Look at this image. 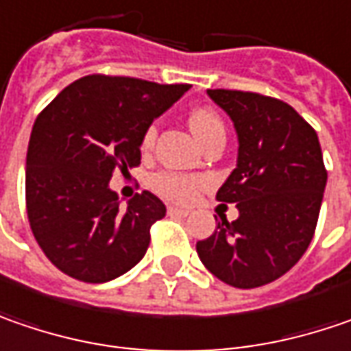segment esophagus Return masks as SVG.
<instances>
[{"mask_svg": "<svg viewBox=\"0 0 351 351\" xmlns=\"http://www.w3.org/2000/svg\"><path fill=\"white\" fill-rule=\"evenodd\" d=\"M167 214L169 216H178V218H186L191 214V210L189 208H178V206H169L167 208Z\"/></svg>", "mask_w": 351, "mask_h": 351, "instance_id": "obj_1", "label": "esophagus"}]
</instances>
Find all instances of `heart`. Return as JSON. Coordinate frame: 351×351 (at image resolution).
Returning <instances> with one entry per match:
<instances>
[{
  "label": "heart",
  "instance_id": "1",
  "mask_svg": "<svg viewBox=\"0 0 351 351\" xmlns=\"http://www.w3.org/2000/svg\"><path fill=\"white\" fill-rule=\"evenodd\" d=\"M191 128L194 135L198 137V141H202L212 131L223 130V123L216 112H212L208 108H198L191 115ZM155 137H157V128L149 125L143 133L141 147L151 149L155 143ZM198 186H200V178H196V176L178 175V173H169V171H162V173L151 176V189L160 194L162 198L175 200V202H189L196 194Z\"/></svg>",
  "mask_w": 351,
  "mask_h": 351
}]
</instances>
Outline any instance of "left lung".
Listing matches in <instances>:
<instances>
[{"label": "left lung", "instance_id": "obj_1", "mask_svg": "<svg viewBox=\"0 0 351 351\" xmlns=\"http://www.w3.org/2000/svg\"><path fill=\"white\" fill-rule=\"evenodd\" d=\"M237 133V165L216 198L236 204L216 232L196 243L204 267L237 289L285 275L316 230L328 173L316 131L281 99L239 90H208Z\"/></svg>", "mask_w": 351, "mask_h": 351}]
</instances>
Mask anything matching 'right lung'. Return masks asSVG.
<instances>
[{
  "label": "right lung",
  "instance_id": "add662e5",
  "mask_svg": "<svg viewBox=\"0 0 351 351\" xmlns=\"http://www.w3.org/2000/svg\"><path fill=\"white\" fill-rule=\"evenodd\" d=\"M189 88L90 74L38 114L27 149L25 200L33 236L56 269L78 281L106 282L143 259L151 226L167 208L149 191L121 208L110 178L141 162L147 128Z\"/></svg>",
  "mask_w": 351,
  "mask_h": 351
}]
</instances>
